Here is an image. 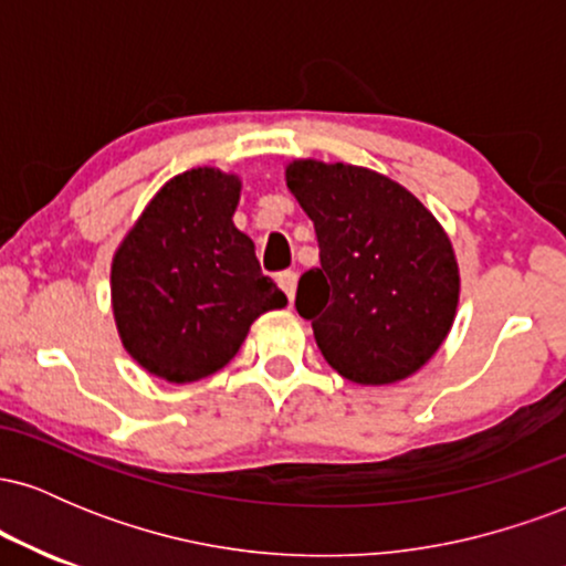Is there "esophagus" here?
Returning <instances> with one entry per match:
<instances>
[{"label":"esophagus","mask_w":566,"mask_h":566,"mask_svg":"<svg viewBox=\"0 0 566 566\" xmlns=\"http://www.w3.org/2000/svg\"><path fill=\"white\" fill-rule=\"evenodd\" d=\"M279 287L284 290V295H287L290 303L295 301V290H297V274H295V271H282V274H279Z\"/></svg>","instance_id":"esophagus-1"}]
</instances>
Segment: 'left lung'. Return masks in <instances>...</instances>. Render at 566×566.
<instances>
[{"label": "left lung", "instance_id": "1", "mask_svg": "<svg viewBox=\"0 0 566 566\" xmlns=\"http://www.w3.org/2000/svg\"><path fill=\"white\" fill-rule=\"evenodd\" d=\"M284 178L319 242L322 265L301 276L295 308L327 365L361 386L418 373L450 333L460 295L439 220L365 167L301 159Z\"/></svg>", "mask_w": 566, "mask_h": 566}]
</instances>
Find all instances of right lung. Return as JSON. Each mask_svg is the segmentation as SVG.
Returning a JSON list of instances; mask_svg holds the SVG:
<instances>
[{
  "label": "right lung",
  "instance_id": "add662e5",
  "mask_svg": "<svg viewBox=\"0 0 566 566\" xmlns=\"http://www.w3.org/2000/svg\"><path fill=\"white\" fill-rule=\"evenodd\" d=\"M239 191L237 175L216 167L175 175L116 250V329L157 378L193 382L218 373L258 316L287 305L252 239L233 226Z\"/></svg>",
  "mask_w": 566,
  "mask_h": 566
}]
</instances>
